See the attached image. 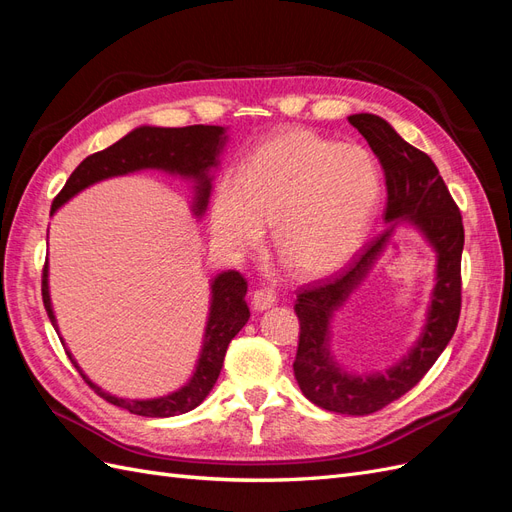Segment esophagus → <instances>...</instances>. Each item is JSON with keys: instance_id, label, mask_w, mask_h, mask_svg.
Instances as JSON below:
<instances>
[{"instance_id": "34e87169", "label": "esophagus", "mask_w": 512, "mask_h": 512, "mask_svg": "<svg viewBox=\"0 0 512 512\" xmlns=\"http://www.w3.org/2000/svg\"><path fill=\"white\" fill-rule=\"evenodd\" d=\"M277 303V292L271 290V288H258L254 290L252 294V305L254 309H258V312H262V309H269Z\"/></svg>"}]
</instances>
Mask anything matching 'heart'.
Wrapping results in <instances>:
<instances>
[{
    "label": "heart",
    "mask_w": 512,
    "mask_h": 512,
    "mask_svg": "<svg viewBox=\"0 0 512 512\" xmlns=\"http://www.w3.org/2000/svg\"><path fill=\"white\" fill-rule=\"evenodd\" d=\"M378 198V166L363 147L286 130L220 183L211 232L226 250L247 252L273 224L284 265L301 277H320L356 252Z\"/></svg>",
    "instance_id": "b5f03b06"
}]
</instances>
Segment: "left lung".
<instances>
[{"instance_id":"obj_1","label":"left lung","mask_w":512,"mask_h":512,"mask_svg":"<svg viewBox=\"0 0 512 512\" xmlns=\"http://www.w3.org/2000/svg\"><path fill=\"white\" fill-rule=\"evenodd\" d=\"M348 121L376 153L386 177L384 220L408 218L425 232L438 252V282L433 288L429 320L421 342L408 359L386 374L354 378L339 371L329 356V318L350 292L361 284L389 239L391 228L367 241L348 265L331 277L299 288L294 312L299 316V348L294 356V378L312 404L350 416L374 414L406 395L423 380L455 335L461 314V211L448 192L438 166L425 151L406 143L378 115L359 113Z\"/></svg>"}]
</instances>
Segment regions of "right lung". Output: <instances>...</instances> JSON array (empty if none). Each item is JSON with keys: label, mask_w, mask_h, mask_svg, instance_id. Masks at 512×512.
Returning a JSON list of instances; mask_svg holds the SVG:
<instances>
[{"label": "right lung", "mask_w": 512, "mask_h": 512, "mask_svg": "<svg viewBox=\"0 0 512 512\" xmlns=\"http://www.w3.org/2000/svg\"><path fill=\"white\" fill-rule=\"evenodd\" d=\"M224 141L226 136L222 126L136 128L128 136H123L115 145L94 153V156H87L79 166H76L64 188H61V192L55 196L51 213L57 207L64 205L66 200L72 198L76 192L85 190L87 185L106 177L126 175V173H132V170H141V168H162L185 177H196L200 183L196 213H200L205 209L207 196H209V179L205 177V170L215 164V158H218ZM211 292H213L211 314H209L205 346H203V354H200L198 359L196 374L181 391L173 395H166L160 399H147V401L117 399L113 395L104 393L94 382H89L83 371L79 369V365H76V361L70 356V352L66 354L70 356L72 365L79 369L83 380L102 399H106L108 404L138 416H151V418H166V416L190 412L213 389V384L222 371L230 339L245 327L247 318H250V307L245 303L247 282L239 271L220 273L215 277ZM42 301H44L46 314H49L53 327L57 329L53 309H51V299H49V284H46V265L42 269Z\"/></svg>", "instance_id": "right-lung-1"}]
</instances>
